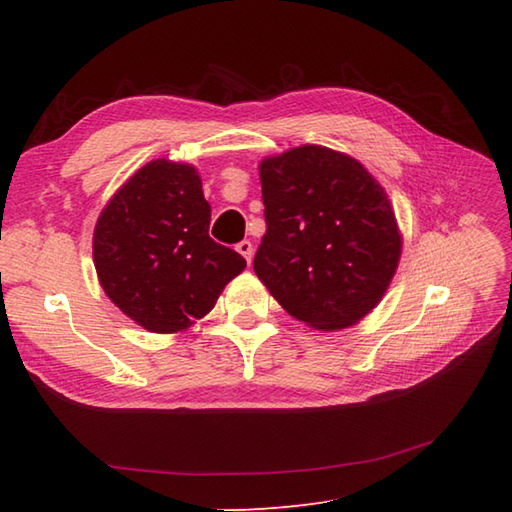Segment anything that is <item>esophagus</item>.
<instances>
[{"mask_svg":"<svg viewBox=\"0 0 512 512\" xmlns=\"http://www.w3.org/2000/svg\"><path fill=\"white\" fill-rule=\"evenodd\" d=\"M235 248H237V253L244 255V259L250 264V259H253V244H250L248 239H242V242H239Z\"/></svg>","mask_w":512,"mask_h":512,"instance_id":"obj_1","label":"esophagus"}]
</instances>
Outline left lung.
<instances>
[{
    "mask_svg": "<svg viewBox=\"0 0 512 512\" xmlns=\"http://www.w3.org/2000/svg\"><path fill=\"white\" fill-rule=\"evenodd\" d=\"M266 233L253 268L312 328L361 321L385 295L400 233L383 187L354 158L303 145L259 167Z\"/></svg>",
    "mask_w": 512,
    "mask_h": 512,
    "instance_id": "left-lung-1",
    "label": "left lung"
}]
</instances>
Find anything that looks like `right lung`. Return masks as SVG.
<instances>
[{"mask_svg": "<svg viewBox=\"0 0 512 512\" xmlns=\"http://www.w3.org/2000/svg\"><path fill=\"white\" fill-rule=\"evenodd\" d=\"M211 206L189 165L151 160L105 206L94 231V266L118 308L149 332H178L209 312L246 268L209 237Z\"/></svg>", "mask_w": 512, "mask_h": 512, "instance_id": "obj_1", "label": "right lung"}]
</instances>
